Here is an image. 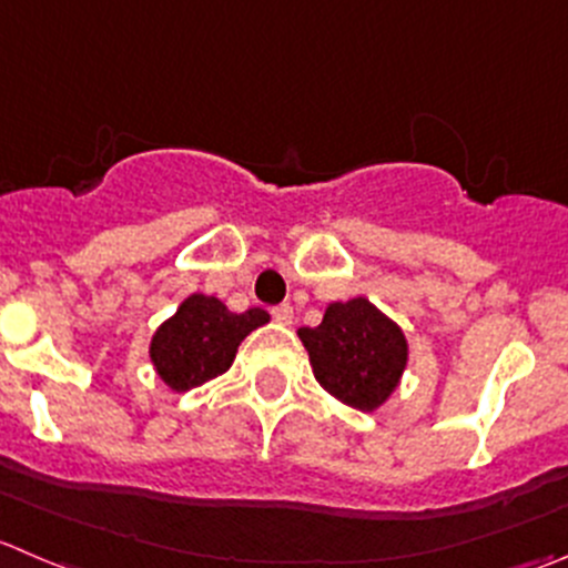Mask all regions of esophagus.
I'll return each mask as SVG.
<instances>
[{
  "label": "esophagus",
  "instance_id": "obj_1",
  "mask_svg": "<svg viewBox=\"0 0 568 568\" xmlns=\"http://www.w3.org/2000/svg\"><path fill=\"white\" fill-rule=\"evenodd\" d=\"M272 316H274V322L285 324V327H288V324L294 322V307H291V305H277L272 311Z\"/></svg>",
  "mask_w": 568,
  "mask_h": 568
}]
</instances>
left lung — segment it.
<instances>
[{
    "mask_svg": "<svg viewBox=\"0 0 568 568\" xmlns=\"http://www.w3.org/2000/svg\"><path fill=\"white\" fill-rule=\"evenodd\" d=\"M313 377L355 410L374 413L390 399L407 366V338L366 296L329 302L318 327L296 329Z\"/></svg>",
    "mask_w": 568,
    "mask_h": 568,
    "instance_id": "8db88e82",
    "label": "left lung"
}]
</instances>
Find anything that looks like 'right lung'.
Returning a JSON list of instances; mask_svg holds the SVG:
<instances>
[{"instance_id":"add662e5","label":"right lung","mask_w":568,"mask_h":568,"mask_svg":"<svg viewBox=\"0 0 568 568\" xmlns=\"http://www.w3.org/2000/svg\"><path fill=\"white\" fill-rule=\"evenodd\" d=\"M268 318L272 316L261 307L233 313L216 296L191 294L180 302L174 316L155 329L150 361L158 377L174 394H183L227 372L241 341L252 329L268 324Z\"/></svg>"}]
</instances>
